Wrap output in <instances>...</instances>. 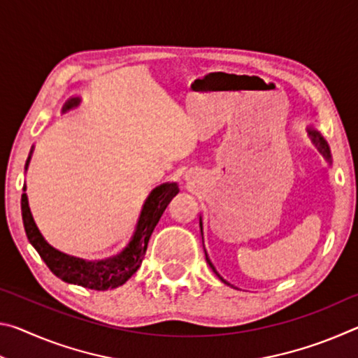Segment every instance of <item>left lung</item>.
Returning a JSON list of instances; mask_svg holds the SVG:
<instances>
[{
    "label": "left lung",
    "mask_w": 358,
    "mask_h": 358,
    "mask_svg": "<svg viewBox=\"0 0 358 358\" xmlns=\"http://www.w3.org/2000/svg\"><path fill=\"white\" fill-rule=\"evenodd\" d=\"M308 134H310V137L313 138V142L314 143H316V147L319 148V151H320V153H322L325 157H327V159H329L330 161V150H329V145H327V142L324 141V138L322 137H320V134H319V132H316V131H313V129H308ZM201 230H202V235H203V224H202V217H201ZM205 257H207V262H208V265L211 266V270H213L215 271V273L217 275V276H220V280L221 281H224V282H226L227 284V281L226 280H224V278L220 275V273H217V271H216V268H215V265L213 264H211V260H210V257H208V254L207 252H205Z\"/></svg>",
    "instance_id": "8db88e82"
}]
</instances>
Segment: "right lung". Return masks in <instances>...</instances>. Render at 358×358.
Returning a JSON list of instances; mask_svg holds the SVG:
<instances>
[{"label":"right lung","instance_id":"right-lung-1","mask_svg":"<svg viewBox=\"0 0 358 358\" xmlns=\"http://www.w3.org/2000/svg\"><path fill=\"white\" fill-rule=\"evenodd\" d=\"M78 102H80V99L77 98L68 101L64 106V110L77 106ZM29 157L27 161V167ZM178 191V186L175 183H164L155 187L143 203L141 216H138V221L136 224L134 235L131 237L129 243L126 245L123 251L107 259H78L74 256H68V254L58 251L48 245L33 220L27 194H22L23 226H25L29 243L34 246V250L39 252L41 259L44 260L52 273L58 276L59 280L92 290L115 289L121 286V284H124L138 270L145 252H147L148 240L151 234H153L157 221H159V217L164 213L167 205L177 196Z\"/></svg>","mask_w":358,"mask_h":358}]
</instances>
